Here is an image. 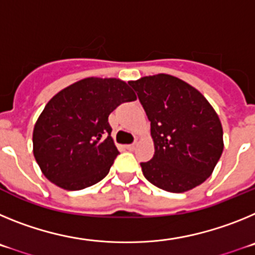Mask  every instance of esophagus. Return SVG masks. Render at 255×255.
Segmentation results:
<instances>
[{"label":"esophagus","mask_w":255,"mask_h":255,"mask_svg":"<svg viewBox=\"0 0 255 255\" xmlns=\"http://www.w3.org/2000/svg\"><path fill=\"white\" fill-rule=\"evenodd\" d=\"M135 147H136V144H135V143L128 144V145H126V148H128V149H129V150H134Z\"/></svg>","instance_id":"34e87169"}]
</instances>
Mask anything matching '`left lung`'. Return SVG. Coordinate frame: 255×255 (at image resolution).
Returning <instances> with one entry per match:
<instances>
[{
    "mask_svg": "<svg viewBox=\"0 0 255 255\" xmlns=\"http://www.w3.org/2000/svg\"><path fill=\"white\" fill-rule=\"evenodd\" d=\"M150 121L154 155L141 162L145 179L184 193L211 176L224 150L222 126L203 94L167 74L129 82Z\"/></svg>",
    "mask_w": 255,
    "mask_h": 255,
    "instance_id": "1",
    "label": "left lung"
}]
</instances>
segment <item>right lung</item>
Returning a JSON list of instances; mask_svg holds the SVG:
<instances>
[{
  "label": "right lung",
  "instance_id": "1",
  "mask_svg": "<svg viewBox=\"0 0 255 255\" xmlns=\"http://www.w3.org/2000/svg\"><path fill=\"white\" fill-rule=\"evenodd\" d=\"M135 100L119 79L87 78L58 92L33 131V152L44 176L66 190L101 181L120 154L108 116L121 103Z\"/></svg>",
  "mask_w": 255,
  "mask_h": 255
}]
</instances>
